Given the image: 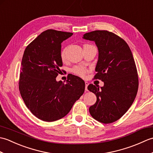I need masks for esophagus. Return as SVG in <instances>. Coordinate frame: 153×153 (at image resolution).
Segmentation results:
<instances>
[{
	"label": "esophagus",
	"instance_id": "obj_1",
	"mask_svg": "<svg viewBox=\"0 0 153 153\" xmlns=\"http://www.w3.org/2000/svg\"><path fill=\"white\" fill-rule=\"evenodd\" d=\"M85 91H87V86L89 85V83L87 82H85Z\"/></svg>",
	"mask_w": 153,
	"mask_h": 153
}]
</instances>
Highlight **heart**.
<instances>
[{
    "label": "heart",
    "mask_w": 153,
    "mask_h": 153,
    "mask_svg": "<svg viewBox=\"0 0 153 153\" xmlns=\"http://www.w3.org/2000/svg\"><path fill=\"white\" fill-rule=\"evenodd\" d=\"M61 57L62 59H64L65 57V50H64L61 53ZM71 71H73L74 74H76L77 75H79L80 76L83 77L85 76V74L87 73V70L85 68H82V67H79V66H76L74 67Z\"/></svg>",
    "instance_id": "heart-1"
}]
</instances>
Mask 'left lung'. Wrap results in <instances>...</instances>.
Instances as JSON below:
<instances>
[{"instance_id":"left-lung-1","label":"left lung","mask_w":153,"mask_h":153,"mask_svg":"<svg viewBox=\"0 0 153 153\" xmlns=\"http://www.w3.org/2000/svg\"><path fill=\"white\" fill-rule=\"evenodd\" d=\"M82 38L94 41L98 48L95 78L104 82L101 87L93 84L87 87L97 97L89 112L97 121L112 123L128 111L137 93L138 76L132 53L124 40L108 31L89 32Z\"/></svg>"}]
</instances>
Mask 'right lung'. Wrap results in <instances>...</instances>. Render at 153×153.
Returning <instances> with one entry per match:
<instances>
[{
  "mask_svg": "<svg viewBox=\"0 0 153 153\" xmlns=\"http://www.w3.org/2000/svg\"><path fill=\"white\" fill-rule=\"evenodd\" d=\"M73 35L53 30L43 31L25 48L21 62L19 89L25 105L45 122L61 119L85 91V82L71 75L66 83L56 77L62 66L61 43Z\"/></svg>",
  "mask_w": 153,
  "mask_h": 153,
  "instance_id": "1",
  "label": "right lung"
}]
</instances>
